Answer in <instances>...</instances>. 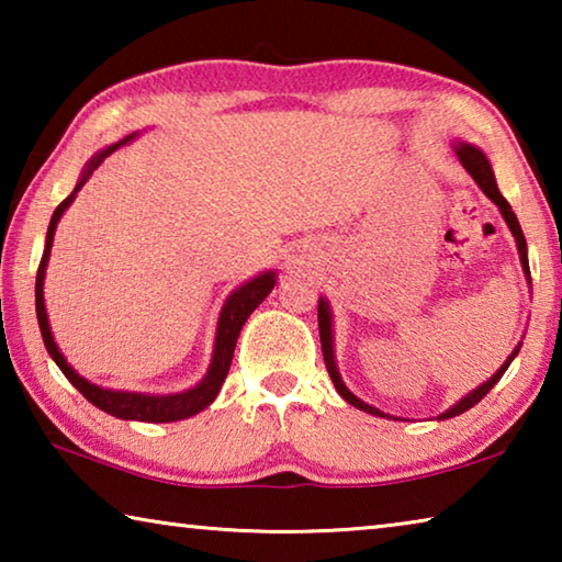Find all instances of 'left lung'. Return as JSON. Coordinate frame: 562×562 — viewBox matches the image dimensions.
<instances>
[{
    "mask_svg": "<svg viewBox=\"0 0 562 562\" xmlns=\"http://www.w3.org/2000/svg\"><path fill=\"white\" fill-rule=\"evenodd\" d=\"M456 156H459V160H461V164H463V168L469 170V173H471V178L475 180V183L481 186L483 193H486V195L491 198V201L501 207V215L506 217V223H508V227H510V233H513V237H516V243H518V252H520L522 270H526L528 280H530L526 235H522V231H520V223H518L516 213H513V207L508 205L506 198L501 195V190H498V186H496V178H493V170H491L488 158L483 156L479 148H473V146H469V144H459V146H456ZM317 322H319V341H322V355H325L327 372H329V376H331V382H335L337 392L341 394V398H345V402H349L351 406L361 408V412H367V414H374V416H384L382 412H379V408L369 406V404L361 402V398H357V396L351 394L349 389L345 386V382H341V376H339V372H337V364H335V349H331V317H329V307H327V302H325V300H319V307H317ZM518 349H520V345H518V347H516V351H513V355L506 359V364H501L498 372L493 374L486 384H481L479 389H473V392H471L469 396H463L459 404L451 406L449 412L441 414L439 418H451V416H459V414H463V412H469L471 406L479 404L481 398L486 396V394L491 392V389L498 384V379H501L503 374H506V369L510 367V361L516 359Z\"/></svg>",
    "mask_w": 562,
    "mask_h": 562,
    "instance_id": "1",
    "label": "left lung"
}]
</instances>
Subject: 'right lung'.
Listing matches in <instances>:
<instances>
[{
  "label": "right lung",
  "instance_id": "add662e5",
  "mask_svg": "<svg viewBox=\"0 0 562 562\" xmlns=\"http://www.w3.org/2000/svg\"><path fill=\"white\" fill-rule=\"evenodd\" d=\"M133 138V136H128ZM128 138H123L121 144H126ZM121 144L109 146L106 150L91 160L89 168L83 170V176L76 188L71 190L69 198H64L52 215L49 231H46V247L40 262V270H36V319H40V329H42V339L46 345V351H49L52 359L56 361V367L61 369L64 376L79 389V392L89 398L93 406H99L101 412H106L111 416L119 418H136V422H150V424H164V422H178V418H188L198 412H203L207 404H213V398L221 392V386L225 382L227 372H231V361H233V351H235V341L237 335H240L243 325L247 322V317L252 315V310L268 297L274 288V274L265 272L260 278L250 280L243 288H237L231 297H227L225 307L221 312V322H217V335H215V351H213V361L211 369L201 384L195 389H188L183 394H170V396H150V394H131V392H111V389H101L97 384L87 382V379L79 376L74 369L66 364L64 355L59 351V347L54 345L52 329H49V319H46V307H44V270L46 262H49V252H52V243H54V231L59 217L64 215L66 207L74 203V198L79 190L83 188V183L91 178L93 170H97L103 158H109L113 150H116Z\"/></svg>",
  "mask_w": 562,
  "mask_h": 562
}]
</instances>
